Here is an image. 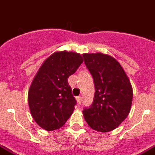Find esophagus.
Segmentation results:
<instances>
[{
    "label": "esophagus",
    "mask_w": 155,
    "mask_h": 155,
    "mask_svg": "<svg viewBox=\"0 0 155 155\" xmlns=\"http://www.w3.org/2000/svg\"><path fill=\"white\" fill-rule=\"evenodd\" d=\"M76 102H77V103L79 104V105H81V103H82V97H81V96L76 97Z\"/></svg>",
    "instance_id": "esophagus-1"
}]
</instances>
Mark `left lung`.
I'll use <instances>...</instances> for the list:
<instances>
[{
	"label": "left lung",
	"instance_id": "obj_1",
	"mask_svg": "<svg viewBox=\"0 0 155 155\" xmlns=\"http://www.w3.org/2000/svg\"><path fill=\"white\" fill-rule=\"evenodd\" d=\"M82 56L95 85L93 102L82 111L84 118L95 131H111L129 114L132 86L123 68L112 56L97 53Z\"/></svg>",
	"mask_w": 155,
	"mask_h": 155
}]
</instances>
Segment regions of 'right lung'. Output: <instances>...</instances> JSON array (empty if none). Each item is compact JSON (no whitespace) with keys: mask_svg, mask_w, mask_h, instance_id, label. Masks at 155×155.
Masks as SVG:
<instances>
[{"mask_svg":"<svg viewBox=\"0 0 155 155\" xmlns=\"http://www.w3.org/2000/svg\"><path fill=\"white\" fill-rule=\"evenodd\" d=\"M83 62L76 52H55L43 62L28 92L30 113L40 127L47 131L61 128L76 104L68 78Z\"/></svg>","mask_w":155,"mask_h":155,"instance_id":"obj_1","label":"right lung"}]
</instances>
